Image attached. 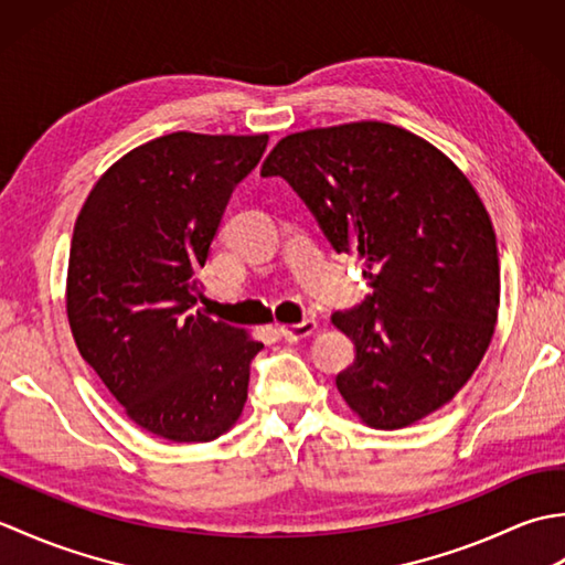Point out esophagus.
<instances>
[{
    "label": "esophagus",
    "instance_id": "esophagus-1",
    "mask_svg": "<svg viewBox=\"0 0 565 565\" xmlns=\"http://www.w3.org/2000/svg\"><path fill=\"white\" fill-rule=\"evenodd\" d=\"M316 330H318L316 320H303V322H296V326H279V334L286 342H298L303 338H310Z\"/></svg>",
    "mask_w": 565,
    "mask_h": 565
}]
</instances>
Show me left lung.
Masks as SVG:
<instances>
[{
    "instance_id": "obj_1",
    "label": "left lung",
    "mask_w": 565,
    "mask_h": 565,
    "mask_svg": "<svg viewBox=\"0 0 565 565\" xmlns=\"http://www.w3.org/2000/svg\"><path fill=\"white\" fill-rule=\"evenodd\" d=\"M264 177H284L330 245L364 259L374 294L332 326L356 347L334 383L362 423L401 429L447 405L493 340L495 231L447 154L381 121L310 128L276 142Z\"/></svg>"
}]
</instances>
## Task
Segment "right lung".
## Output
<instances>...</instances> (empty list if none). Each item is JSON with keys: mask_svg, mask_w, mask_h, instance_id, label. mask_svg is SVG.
<instances>
[{"mask_svg": "<svg viewBox=\"0 0 565 565\" xmlns=\"http://www.w3.org/2000/svg\"><path fill=\"white\" fill-rule=\"evenodd\" d=\"M267 140L154 138L114 162L77 215L65 291L72 338L126 415L162 439L211 441L243 415L249 362L264 344L194 310L196 269Z\"/></svg>", "mask_w": 565, "mask_h": 565, "instance_id": "obj_1", "label": "right lung"}]
</instances>
